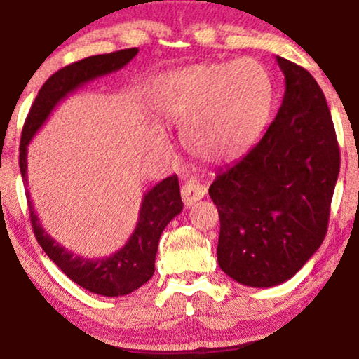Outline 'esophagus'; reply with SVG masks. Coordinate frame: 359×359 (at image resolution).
Returning <instances> with one entry per match:
<instances>
[{
    "label": "esophagus",
    "instance_id": "34e87169",
    "mask_svg": "<svg viewBox=\"0 0 359 359\" xmlns=\"http://www.w3.org/2000/svg\"><path fill=\"white\" fill-rule=\"evenodd\" d=\"M206 194V189L198 182L195 180H190L187 182V184L182 185L180 189V195H182V200H184V203L187 206L194 205L195 201H198L200 198H203V195Z\"/></svg>",
    "mask_w": 359,
    "mask_h": 359
}]
</instances>
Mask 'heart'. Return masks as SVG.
I'll return each instance as SVG.
<instances>
[{
    "instance_id": "1",
    "label": "heart",
    "mask_w": 359,
    "mask_h": 359,
    "mask_svg": "<svg viewBox=\"0 0 359 359\" xmlns=\"http://www.w3.org/2000/svg\"><path fill=\"white\" fill-rule=\"evenodd\" d=\"M151 102L165 122L182 127L191 156L223 164L259 140L273 107V84L264 65L252 58L190 65L165 73Z\"/></svg>"
}]
</instances>
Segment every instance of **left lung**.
I'll return each mask as SVG.
<instances>
[{
  "label": "left lung",
  "instance_id": "1",
  "mask_svg": "<svg viewBox=\"0 0 359 359\" xmlns=\"http://www.w3.org/2000/svg\"><path fill=\"white\" fill-rule=\"evenodd\" d=\"M281 107L264 138L210 187L219 213L218 264L232 280L270 287L292 278L329 226L340 151L329 105L312 74L276 57Z\"/></svg>",
  "mask_w": 359,
  "mask_h": 359
}]
</instances>
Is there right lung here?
<instances>
[{"label": "right lung", "instance_id": "right-lung-1", "mask_svg": "<svg viewBox=\"0 0 359 359\" xmlns=\"http://www.w3.org/2000/svg\"><path fill=\"white\" fill-rule=\"evenodd\" d=\"M138 48H127L120 52L95 55L68 65L52 74L40 88L30 112L22 128L21 146H19V168H21L22 180L27 185V146L40 127L47 122L55 107L74 93L81 86L95 78L105 76L122 69L136 57ZM27 203L30 211L35 239L42 247L45 254L55 262V265L84 290L105 297L125 296L138 290L154 273V262L158 254L159 237L165 226L177 216L184 203L180 198L177 175L159 182L153 189L146 191L141 200L138 223L131 232L130 239L125 242L122 249L112 255L89 257L74 255L72 250L58 244L40 224L39 216L35 215L30 195L26 190Z\"/></svg>", "mask_w": 359, "mask_h": 359}]
</instances>
